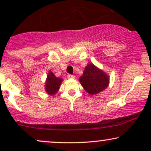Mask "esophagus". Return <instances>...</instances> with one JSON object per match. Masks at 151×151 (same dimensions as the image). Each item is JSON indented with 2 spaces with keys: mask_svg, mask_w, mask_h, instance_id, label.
Here are the masks:
<instances>
[{
  "mask_svg": "<svg viewBox=\"0 0 151 151\" xmlns=\"http://www.w3.org/2000/svg\"><path fill=\"white\" fill-rule=\"evenodd\" d=\"M67 77H68V79H73L75 78V77H74V75H72V74H68V75H67Z\"/></svg>",
  "mask_w": 151,
  "mask_h": 151,
  "instance_id": "34e87169",
  "label": "esophagus"
}]
</instances>
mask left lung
Returning a JSON list of instances; mask_svg holds the SVG:
<instances>
[{"label": "left lung", "instance_id": "8db88e82", "mask_svg": "<svg viewBox=\"0 0 151 151\" xmlns=\"http://www.w3.org/2000/svg\"><path fill=\"white\" fill-rule=\"evenodd\" d=\"M79 80L86 92L90 95H95L108 87L109 76L93 64L90 63L86 66Z\"/></svg>", "mask_w": 151, "mask_h": 151}]
</instances>
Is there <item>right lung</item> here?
<instances>
[{
	"instance_id": "add662e5",
	"label": "right lung",
	"mask_w": 151,
	"mask_h": 151,
	"mask_svg": "<svg viewBox=\"0 0 151 151\" xmlns=\"http://www.w3.org/2000/svg\"><path fill=\"white\" fill-rule=\"evenodd\" d=\"M63 81L62 78L57 77L52 71H49L47 75L46 81L45 83V91L50 96H53L58 93Z\"/></svg>"
}]
</instances>
